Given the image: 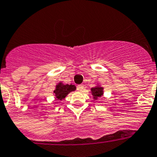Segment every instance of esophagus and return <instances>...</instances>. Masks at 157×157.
I'll return each mask as SVG.
<instances>
[{
    "label": "esophagus",
    "instance_id": "1",
    "mask_svg": "<svg viewBox=\"0 0 157 157\" xmlns=\"http://www.w3.org/2000/svg\"><path fill=\"white\" fill-rule=\"evenodd\" d=\"M83 90H84V85L83 84H80L77 86V90L78 91L81 92V91Z\"/></svg>",
    "mask_w": 157,
    "mask_h": 157
}]
</instances>
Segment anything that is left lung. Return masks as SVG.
<instances>
[{
  "instance_id": "1",
  "label": "left lung",
  "mask_w": 157,
  "mask_h": 157,
  "mask_svg": "<svg viewBox=\"0 0 157 157\" xmlns=\"http://www.w3.org/2000/svg\"><path fill=\"white\" fill-rule=\"evenodd\" d=\"M90 93L93 95L94 100H97V99L100 98L103 95V87L101 86L100 83H97V86L91 88Z\"/></svg>"
}]
</instances>
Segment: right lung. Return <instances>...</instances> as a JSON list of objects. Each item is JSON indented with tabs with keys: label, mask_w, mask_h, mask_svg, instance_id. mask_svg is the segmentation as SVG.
<instances>
[{
	"label": "right lung",
	"mask_w": 157,
	"mask_h": 157,
	"mask_svg": "<svg viewBox=\"0 0 157 157\" xmlns=\"http://www.w3.org/2000/svg\"><path fill=\"white\" fill-rule=\"evenodd\" d=\"M76 90V86L73 84H64L62 82L56 85L55 90H54V95L58 100H62L71 92Z\"/></svg>",
	"instance_id": "1"
}]
</instances>
